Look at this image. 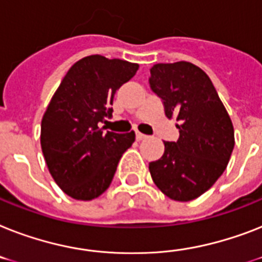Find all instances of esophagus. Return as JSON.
Returning a JSON list of instances; mask_svg holds the SVG:
<instances>
[{
	"instance_id": "esophagus-1",
	"label": "esophagus",
	"mask_w": 262,
	"mask_h": 262,
	"mask_svg": "<svg viewBox=\"0 0 262 262\" xmlns=\"http://www.w3.org/2000/svg\"><path fill=\"white\" fill-rule=\"evenodd\" d=\"M146 137H148V136L142 135V133H140V132H136V138H137L138 141H141V140H145Z\"/></svg>"
}]
</instances>
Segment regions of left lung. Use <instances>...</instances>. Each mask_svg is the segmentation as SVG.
Instances as JSON below:
<instances>
[{
	"mask_svg": "<svg viewBox=\"0 0 262 262\" xmlns=\"http://www.w3.org/2000/svg\"><path fill=\"white\" fill-rule=\"evenodd\" d=\"M152 91L176 117L179 140L164 141V155L149 163L153 182L169 199L188 202L205 193L226 169L234 148V127L211 79L190 61L150 69Z\"/></svg>",
	"mask_w": 262,
	"mask_h": 262,
	"instance_id": "1",
	"label": "left lung"
}]
</instances>
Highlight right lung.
Listing matches in <instances>:
<instances>
[{
  "label": "right lung",
  "mask_w": 262,
  "mask_h": 262,
  "mask_svg": "<svg viewBox=\"0 0 262 262\" xmlns=\"http://www.w3.org/2000/svg\"><path fill=\"white\" fill-rule=\"evenodd\" d=\"M137 63L91 55L72 66L41 120V150L63 192L91 201L109 188L121 156L136 135L103 132L116 91L130 80Z\"/></svg>",
  "instance_id": "add662e5"
}]
</instances>
